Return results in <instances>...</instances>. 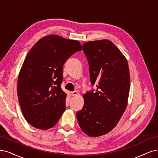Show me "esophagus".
I'll list each match as a JSON object with an SVG mask.
<instances>
[{
  "instance_id": "34e87169",
  "label": "esophagus",
  "mask_w": 158,
  "mask_h": 158,
  "mask_svg": "<svg viewBox=\"0 0 158 158\" xmlns=\"http://www.w3.org/2000/svg\"><path fill=\"white\" fill-rule=\"evenodd\" d=\"M69 94L71 96H77L78 94V92H77V91H73V92H69Z\"/></svg>"
}]
</instances>
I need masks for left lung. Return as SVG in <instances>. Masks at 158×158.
<instances>
[{
	"label": "left lung",
	"instance_id": "8db88e82",
	"mask_svg": "<svg viewBox=\"0 0 158 158\" xmlns=\"http://www.w3.org/2000/svg\"><path fill=\"white\" fill-rule=\"evenodd\" d=\"M91 84L96 92L85 94L84 106L77 113L79 127L89 136L108 133L118 123L128 104L130 73L127 60L109 40L85 43Z\"/></svg>",
	"mask_w": 158,
	"mask_h": 158
}]
</instances>
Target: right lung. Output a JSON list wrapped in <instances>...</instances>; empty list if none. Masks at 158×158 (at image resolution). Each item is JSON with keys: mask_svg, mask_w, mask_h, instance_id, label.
<instances>
[{"mask_svg": "<svg viewBox=\"0 0 158 158\" xmlns=\"http://www.w3.org/2000/svg\"><path fill=\"white\" fill-rule=\"evenodd\" d=\"M81 50L77 40L50 35L39 40L27 54L19 73L17 93L25 119L35 128H52L64 112L66 93L60 86L63 65Z\"/></svg>", "mask_w": 158, "mask_h": 158, "instance_id": "obj_1", "label": "right lung"}]
</instances>
